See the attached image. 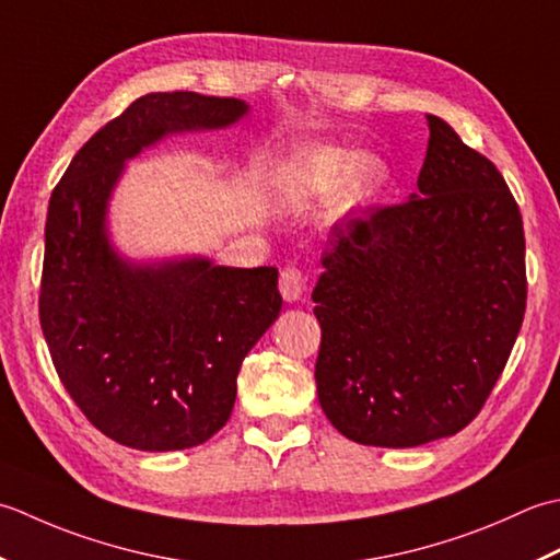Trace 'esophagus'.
<instances>
[{"mask_svg": "<svg viewBox=\"0 0 560 560\" xmlns=\"http://www.w3.org/2000/svg\"><path fill=\"white\" fill-rule=\"evenodd\" d=\"M280 294L284 302H296L304 294V276L296 268H284L280 272Z\"/></svg>", "mask_w": 560, "mask_h": 560, "instance_id": "esophagus-1", "label": "esophagus"}]
</instances>
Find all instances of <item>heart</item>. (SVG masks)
Instances as JSON below:
<instances>
[{
	"mask_svg": "<svg viewBox=\"0 0 560 560\" xmlns=\"http://www.w3.org/2000/svg\"><path fill=\"white\" fill-rule=\"evenodd\" d=\"M392 180L389 159L380 152H352L338 144H304L278 164L270 190L288 208L322 200L336 220L368 210Z\"/></svg>",
	"mask_w": 560,
	"mask_h": 560,
	"instance_id": "b5f03b06",
	"label": "heart"
}]
</instances>
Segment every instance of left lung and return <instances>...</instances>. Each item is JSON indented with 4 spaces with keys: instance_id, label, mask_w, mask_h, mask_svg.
<instances>
[{
    "instance_id": "obj_1",
    "label": "left lung",
    "mask_w": 560,
    "mask_h": 560,
    "mask_svg": "<svg viewBox=\"0 0 560 560\" xmlns=\"http://www.w3.org/2000/svg\"><path fill=\"white\" fill-rule=\"evenodd\" d=\"M418 190L338 224L312 292L316 392L340 435L418 447L456 435L505 370L524 304V230L493 162L428 116Z\"/></svg>"
}]
</instances>
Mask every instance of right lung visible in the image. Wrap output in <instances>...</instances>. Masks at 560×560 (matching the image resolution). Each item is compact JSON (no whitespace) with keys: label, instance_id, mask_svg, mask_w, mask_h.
Masks as SVG:
<instances>
[{"label":"right lung","instance_id":"add662e5","mask_svg":"<svg viewBox=\"0 0 560 560\" xmlns=\"http://www.w3.org/2000/svg\"><path fill=\"white\" fill-rule=\"evenodd\" d=\"M246 113L242 98L147 94L91 137L50 196L45 343L74 404L125 447L188 450L224 428L242 362L282 310L278 268L205 256L130 260L108 234V205L130 159L168 135L224 130Z\"/></svg>","mask_w":560,"mask_h":560}]
</instances>
